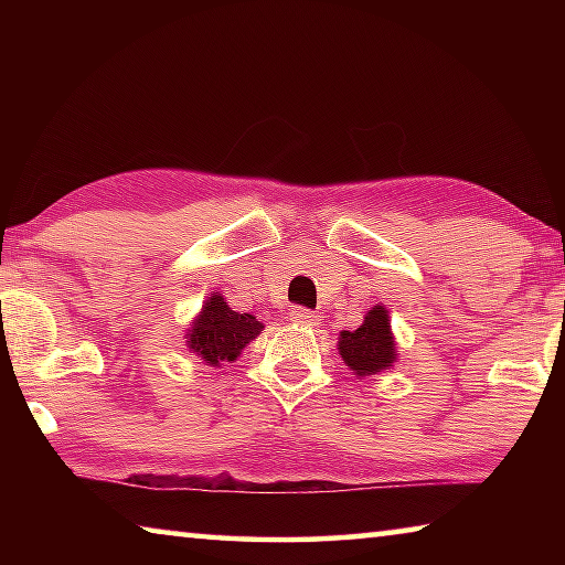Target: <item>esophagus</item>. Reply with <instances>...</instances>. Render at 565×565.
Segmentation results:
<instances>
[{
    "label": "esophagus",
    "instance_id": "obj_1",
    "mask_svg": "<svg viewBox=\"0 0 565 565\" xmlns=\"http://www.w3.org/2000/svg\"><path fill=\"white\" fill-rule=\"evenodd\" d=\"M289 317H291V321H296V323H309V327H313V323L319 321L317 313H313L311 309H306V306H294Z\"/></svg>",
    "mask_w": 565,
    "mask_h": 565
}]
</instances>
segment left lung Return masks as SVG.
Listing matches in <instances>:
<instances>
[{
    "label": "left lung",
    "mask_w": 565,
    "mask_h": 565,
    "mask_svg": "<svg viewBox=\"0 0 565 565\" xmlns=\"http://www.w3.org/2000/svg\"><path fill=\"white\" fill-rule=\"evenodd\" d=\"M341 359L349 363L359 376H371L384 371L396 359L394 337L388 329V313L384 306L369 311L356 331H343L339 339Z\"/></svg>",
    "instance_id": "obj_1"
}]
</instances>
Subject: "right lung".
Segmentation results:
<instances>
[{"label":"right lung","mask_w":565,"mask_h":565,"mask_svg":"<svg viewBox=\"0 0 565 565\" xmlns=\"http://www.w3.org/2000/svg\"><path fill=\"white\" fill-rule=\"evenodd\" d=\"M262 329V321H256L252 313L232 311L222 296L214 294L191 327L189 349L206 363L234 361L248 341L259 337Z\"/></svg>","instance_id":"add662e5"}]
</instances>
